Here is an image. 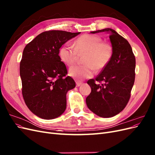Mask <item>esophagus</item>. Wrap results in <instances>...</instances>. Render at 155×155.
Instances as JSON below:
<instances>
[{
  "mask_svg": "<svg viewBox=\"0 0 155 155\" xmlns=\"http://www.w3.org/2000/svg\"><path fill=\"white\" fill-rule=\"evenodd\" d=\"M82 84V83L81 81H76V87H79Z\"/></svg>",
  "mask_w": 155,
  "mask_h": 155,
  "instance_id": "obj_1",
  "label": "esophagus"
}]
</instances>
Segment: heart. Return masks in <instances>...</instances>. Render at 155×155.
Returning <instances> with one entry per match:
<instances>
[{
    "label": "heart",
    "instance_id": "1",
    "mask_svg": "<svg viewBox=\"0 0 155 155\" xmlns=\"http://www.w3.org/2000/svg\"><path fill=\"white\" fill-rule=\"evenodd\" d=\"M74 47L67 43L60 48L61 60L67 66L75 63L78 55L83 56L84 64L75 65L69 69V74L77 79L92 77L97 70L104 69L109 64L113 55V48L110 44L102 42L101 37L85 34L79 37L74 42Z\"/></svg>",
    "mask_w": 155,
    "mask_h": 155
}]
</instances>
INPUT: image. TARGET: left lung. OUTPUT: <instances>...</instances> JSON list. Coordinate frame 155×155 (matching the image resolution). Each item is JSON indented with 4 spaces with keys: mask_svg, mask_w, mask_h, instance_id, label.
Wrapping results in <instances>:
<instances>
[{
    "mask_svg": "<svg viewBox=\"0 0 155 155\" xmlns=\"http://www.w3.org/2000/svg\"><path fill=\"white\" fill-rule=\"evenodd\" d=\"M107 31L113 48L109 64L96 79L87 81L91 92L86 98L88 108L102 118L119 114L128 104L135 79L136 59L129 42L111 28L91 31Z\"/></svg>",
    "mask_w": 155,
    "mask_h": 155,
    "instance_id": "1",
    "label": "left lung"
}]
</instances>
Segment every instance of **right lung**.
I'll use <instances>...</instances> for the list:
<instances>
[{
	"mask_svg": "<svg viewBox=\"0 0 155 155\" xmlns=\"http://www.w3.org/2000/svg\"><path fill=\"white\" fill-rule=\"evenodd\" d=\"M80 32L49 30L27 44L20 63L22 94L28 108L45 120L58 118L67 107V93L76 83L67 76L66 65L61 61L62 45Z\"/></svg>",
	"mask_w": 155,
	"mask_h": 155,
	"instance_id": "obj_1",
	"label": "right lung"
}]
</instances>
